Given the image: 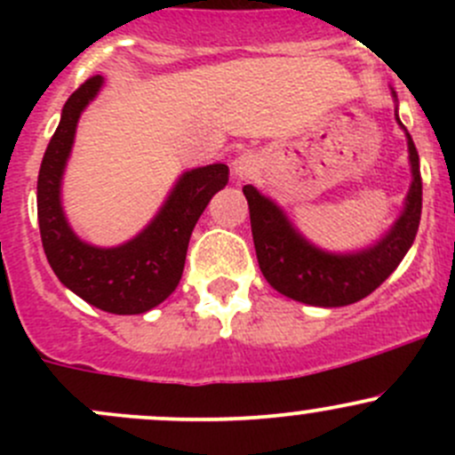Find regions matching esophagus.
<instances>
[{"mask_svg":"<svg viewBox=\"0 0 455 455\" xmlns=\"http://www.w3.org/2000/svg\"><path fill=\"white\" fill-rule=\"evenodd\" d=\"M257 167H259L257 156L242 154L233 160V176H235L237 180H251L257 173Z\"/></svg>","mask_w":455,"mask_h":455,"instance_id":"1","label":"esophagus"}]
</instances>
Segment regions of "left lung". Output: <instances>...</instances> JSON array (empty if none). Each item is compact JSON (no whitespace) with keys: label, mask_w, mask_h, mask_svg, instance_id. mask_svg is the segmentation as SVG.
I'll list each match as a JSON object with an SVG mask.
<instances>
[{"label":"left lung","mask_w":455,"mask_h":455,"mask_svg":"<svg viewBox=\"0 0 455 455\" xmlns=\"http://www.w3.org/2000/svg\"><path fill=\"white\" fill-rule=\"evenodd\" d=\"M392 96L396 103L394 116L407 139L411 185L403 202L401 215L374 244L352 253H332L319 249L301 235L299 228L291 222L286 211L277 202L257 191L253 185L242 189L249 200L259 270L266 282L282 295L319 308L350 306L374 292L396 270L414 244L420 224V209H423V180H420L419 151L410 132L398 118V100L394 90Z\"/></svg>","instance_id":"left-lung-1"}]
</instances>
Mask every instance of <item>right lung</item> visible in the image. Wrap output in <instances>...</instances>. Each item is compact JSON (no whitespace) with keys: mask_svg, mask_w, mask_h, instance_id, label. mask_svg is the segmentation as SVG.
Listing matches in <instances>:
<instances>
[{"mask_svg":"<svg viewBox=\"0 0 455 455\" xmlns=\"http://www.w3.org/2000/svg\"><path fill=\"white\" fill-rule=\"evenodd\" d=\"M103 84L100 75L92 76L63 105L61 121L41 160L36 215L45 257L63 286L105 313L140 315L176 291L196 222L211 198L227 187L228 167L213 163L182 173L154 220L123 244L94 246L81 240L63 211L61 185L81 114Z\"/></svg>","mask_w":455,"mask_h":455,"instance_id":"add662e5","label":"right lung"}]
</instances>
